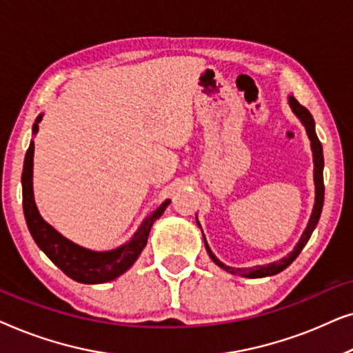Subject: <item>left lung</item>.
I'll use <instances>...</instances> for the list:
<instances>
[{"label": "left lung", "mask_w": 353, "mask_h": 353, "mask_svg": "<svg viewBox=\"0 0 353 353\" xmlns=\"http://www.w3.org/2000/svg\"><path fill=\"white\" fill-rule=\"evenodd\" d=\"M288 103H289V108H291L294 115H296V117L301 120V123L303 125V127H305L307 137H308V139H310V148H312V154H313V181H315V204H313L310 220H308L305 230H303V233L301 236V239H299V243L296 244V248H294L292 252H289L286 257H283L281 260H279V262H273L268 265H259V267H252V268H233V267H228V265H225L223 262H220V260L215 257L214 252H212L209 248V244H207L204 233H202L207 254L210 255V259L214 260L215 265H219V267L223 268L225 272L239 274V276H244V278L273 276V274H278L279 272H283V270H286L289 265H291L294 260L297 259V255L301 254L303 245L308 243V239H310L313 230L316 228L318 220H320V215H321L323 201H325V185H323V167H325V161H323L321 143H320V139H318L316 132H315V120H313L312 114L308 112L303 105L297 103V99L294 98V96H291V94L288 96ZM196 221H197V215H196ZM197 225H199V221H197ZM199 228H201V225H199Z\"/></svg>", "instance_id": "8db88e82"}]
</instances>
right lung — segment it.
Here are the masks:
<instances>
[{
    "instance_id": "1",
    "label": "right lung",
    "mask_w": 353,
    "mask_h": 353,
    "mask_svg": "<svg viewBox=\"0 0 353 353\" xmlns=\"http://www.w3.org/2000/svg\"><path fill=\"white\" fill-rule=\"evenodd\" d=\"M41 119L43 114L38 115L35 123H33V134L38 133V123L41 122ZM33 151H35V144L32 139L30 146L27 149L26 161H23L22 199L28 231H30L38 248L50 257L56 267H59L74 281L83 284H101L119 278L137 262L139 254L146 248L149 231H151L154 221L161 219V215L165 212L168 204H170V199L163 201L151 215H148L125 244L110 250L86 249L62 236L38 212L35 197H33Z\"/></svg>"
}]
</instances>
